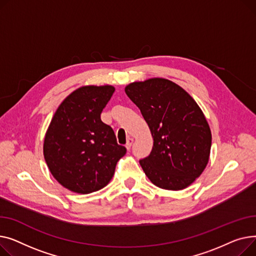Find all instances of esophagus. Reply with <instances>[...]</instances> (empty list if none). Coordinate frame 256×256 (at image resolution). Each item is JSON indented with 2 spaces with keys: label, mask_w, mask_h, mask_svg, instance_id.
<instances>
[{
  "label": "esophagus",
  "mask_w": 256,
  "mask_h": 256,
  "mask_svg": "<svg viewBox=\"0 0 256 256\" xmlns=\"http://www.w3.org/2000/svg\"><path fill=\"white\" fill-rule=\"evenodd\" d=\"M132 144H133V138H129L127 140V142H126V148H127L128 151L131 148Z\"/></svg>",
  "instance_id": "34e87169"
}]
</instances>
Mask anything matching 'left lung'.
Here are the masks:
<instances>
[{"label": "left lung", "instance_id": "obj_1", "mask_svg": "<svg viewBox=\"0 0 256 256\" xmlns=\"http://www.w3.org/2000/svg\"><path fill=\"white\" fill-rule=\"evenodd\" d=\"M125 92L140 110L154 140L151 154L140 160L146 176L162 189L188 187L206 168L212 144L198 103L164 78L132 82Z\"/></svg>", "mask_w": 256, "mask_h": 256}]
</instances>
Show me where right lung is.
I'll return each instance as SVG.
<instances>
[{
    "instance_id": "1",
    "label": "right lung",
    "mask_w": 256,
    "mask_h": 256,
    "mask_svg": "<svg viewBox=\"0 0 256 256\" xmlns=\"http://www.w3.org/2000/svg\"><path fill=\"white\" fill-rule=\"evenodd\" d=\"M112 86H88L71 93L58 108L44 138L43 154L56 181L82 194L105 187L116 162L126 154L112 128L100 114L112 98Z\"/></svg>"
}]
</instances>
